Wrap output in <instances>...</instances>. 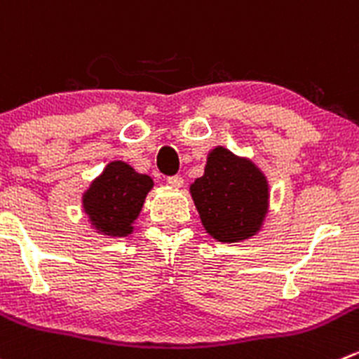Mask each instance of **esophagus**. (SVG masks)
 <instances>
[{
    "instance_id": "34e87169",
    "label": "esophagus",
    "mask_w": 359,
    "mask_h": 359,
    "mask_svg": "<svg viewBox=\"0 0 359 359\" xmlns=\"http://www.w3.org/2000/svg\"><path fill=\"white\" fill-rule=\"evenodd\" d=\"M168 184L172 187H177V189H179V187H182L184 186V179L180 175H173V177H168Z\"/></svg>"
}]
</instances>
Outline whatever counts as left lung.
Returning a JSON list of instances; mask_svg holds the SVG:
<instances>
[{"mask_svg": "<svg viewBox=\"0 0 359 359\" xmlns=\"http://www.w3.org/2000/svg\"><path fill=\"white\" fill-rule=\"evenodd\" d=\"M189 193L205 231L217 242H243L263 228L270 186L252 159L217 145L208 152L203 175L191 184Z\"/></svg>", "mask_w": 359, "mask_h": 359, "instance_id": "1", "label": "left lung"}]
</instances>
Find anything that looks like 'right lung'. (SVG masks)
<instances>
[{
  "mask_svg": "<svg viewBox=\"0 0 359 359\" xmlns=\"http://www.w3.org/2000/svg\"><path fill=\"white\" fill-rule=\"evenodd\" d=\"M152 187L149 175L124 161H110L82 193V208L96 233L128 236Z\"/></svg>",
  "mask_w": 359,
  "mask_h": 359,
  "instance_id": "obj_1",
  "label": "right lung"
}]
</instances>
